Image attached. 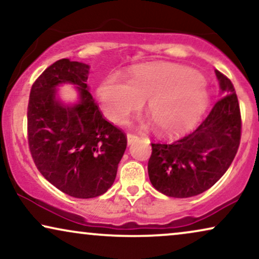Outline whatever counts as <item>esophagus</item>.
Instances as JSON below:
<instances>
[{
  "instance_id": "esophagus-1",
  "label": "esophagus",
  "mask_w": 259,
  "mask_h": 259,
  "mask_svg": "<svg viewBox=\"0 0 259 259\" xmlns=\"http://www.w3.org/2000/svg\"><path fill=\"white\" fill-rule=\"evenodd\" d=\"M138 139H139V138H138L136 134H132V133L127 134V144H128V145H132V144L136 143Z\"/></svg>"
}]
</instances>
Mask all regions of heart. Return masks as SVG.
Instances as JSON below:
<instances>
[{
	"instance_id": "heart-1",
	"label": "heart",
	"mask_w": 259,
	"mask_h": 259,
	"mask_svg": "<svg viewBox=\"0 0 259 259\" xmlns=\"http://www.w3.org/2000/svg\"><path fill=\"white\" fill-rule=\"evenodd\" d=\"M96 95L106 117L123 123L142 108L164 136H181L193 130L209 105L203 77L195 70L171 63L139 65L128 79L112 73L97 85Z\"/></svg>"
}]
</instances>
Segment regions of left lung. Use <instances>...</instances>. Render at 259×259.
Segmentation results:
<instances>
[{"mask_svg": "<svg viewBox=\"0 0 259 259\" xmlns=\"http://www.w3.org/2000/svg\"><path fill=\"white\" fill-rule=\"evenodd\" d=\"M220 94L204 121L172 144H152L149 177L159 193L186 199L213 187L232 164L239 147L241 117L232 82L215 70Z\"/></svg>", "mask_w": 259, "mask_h": 259, "instance_id": "1", "label": "left lung"}]
</instances>
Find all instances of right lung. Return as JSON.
Listing matches in <instances>:
<instances>
[{
  "label": "right lung",
  "instance_id": "right-lung-1",
  "mask_svg": "<svg viewBox=\"0 0 259 259\" xmlns=\"http://www.w3.org/2000/svg\"><path fill=\"white\" fill-rule=\"evenodd\" d=\"M88 64L60 59L35 80L29 94L27 123L33 160L57 189L92 199L113 186L125 153L123 132L103 119L89 92ZM72 84L75 103L60 99L59 87Z\"/></svg>",
  "mask_w": 259,
  "mask_h": 259
}]
</instances>
